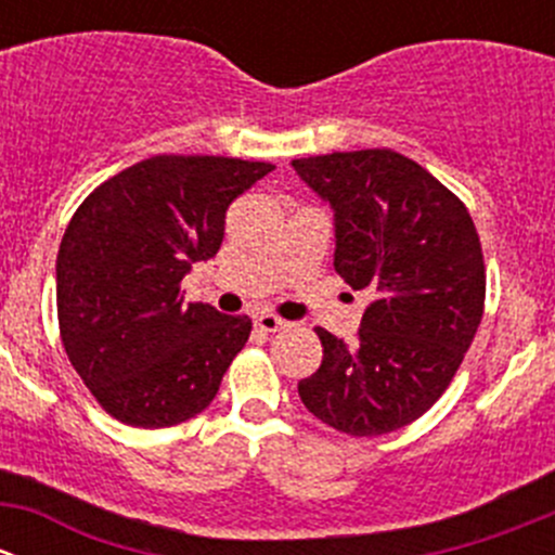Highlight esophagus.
I'll return each mask as SVG.
<instances>
[{
  "mask_svg": "<svg viewBox=\"0 0 555 555\" xmlns=\"http://www.w3.org/2000/svg\"><path fill=\"white\" fill-rule=\"evenodd\" d=\"M255 324L262 330V333H276V330H282L287 322L279 317H273V313H257Z\"/></svg>",
  "mask_w": 555,
  "mask_h": 555,
  "instance_id": "34e87169",
  "label": "esophagus"
}]
</instances>
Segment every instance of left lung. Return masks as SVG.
Instances as JSON below:
<instances>
[{
  "mask_svg": "<svg viewBox=\"0 0 555 555\" xmlns=\"http://www.w3.org/2000/svg\"><path fill=\"white\" fill-rule=\"evenodd\" d=\"M293 169L333 209V266L371 295L354 344L317 327L322 365L298 384L319 422L376 438L451 384L483 317V251L462 201L395 150L317 155Z\"/></svg>",
  "mask_w": 555,
  "mask_h": 555,
  "instance_id": "8db88e82",
  "label": "left lung"
}]
</instances>
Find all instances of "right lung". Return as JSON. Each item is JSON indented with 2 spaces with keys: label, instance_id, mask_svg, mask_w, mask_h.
Instances as JSON below:
<instances>
[{
  "label": "right lung",
  "instance_id": "obj_1",
  "mask_svg": "<svg viewBox=\"0 0 555 555\" xmlns=\"http://www.w3.org/2000/svg\"><path fill=\"white\" fill-rule=\"evenodd\" d=\"M276 166L155 155L99 184L55 260L69 362L106 413L142 429L188 422L215 400L249 317L182 304L179 282L225 236V211Z\"/></svg>",
  "mask_w": 555,
  "mask_h": 555
}]
</instances>
